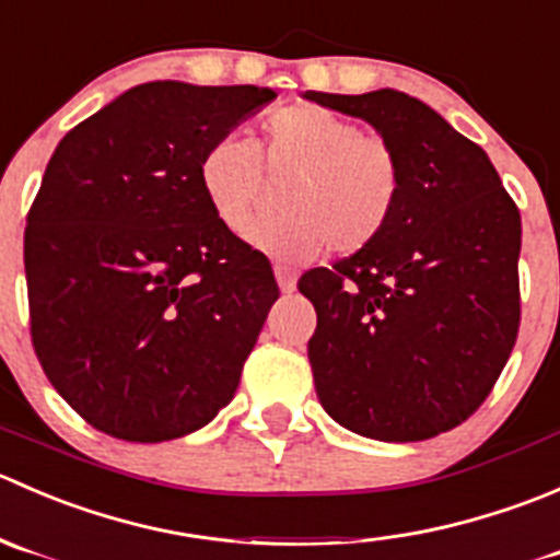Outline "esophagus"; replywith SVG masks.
Masks as SVG:
<instances>
[{
	"label": "esophagus",
	"mask_w": 560,
	"mask_h": 560,
	"mask_svg": "<svg viewBox=\"0 0 560 560\" xmlns=\"http://www.w3.org/2000/svg\"><path fill=\"white\" fill-rule=\"evenodd\" d=\"M275 278H278V285L282 293H291L293 288H296V275H293L288 267H280L278 264V267H275Z\"/></svg>",
	"instance_id": "34e87169"
}]
</instances>
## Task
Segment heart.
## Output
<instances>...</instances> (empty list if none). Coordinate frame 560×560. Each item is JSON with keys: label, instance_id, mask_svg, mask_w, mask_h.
Segmentation results:
<instances>
[{"label": "heart", "instance_id": "heart-1", "mask_svg": "<svg viewBox=\"0 0 560 560\" xmlns=\"http://www.w3.org/2000/svg\"><path fill=\"white\" fill-rule=\"evenodd\" d=\"M272 176H293L282 212L253 220L247 242L278 261H313L331 247L353 256L373 245L397 212L402 160L395 143L364 132L324 105L299 103L264 119L261 143L225 132L198 163V185L218 223L242 231Z\"/></svg>", "mask_w": 560, "mask_h": 560}]
</instances>
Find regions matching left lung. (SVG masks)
<instances>
[{
  "label": "left lung",
  "mask_w": 560,
  "mask_h": 560,
  "mask_svg": "<svg viewBox=\"0 0 560 560\" xmlns=\"http://www.w3.org/2000/svg\"><path fill=\"white\" fill-rule=\"evenodd\" d=\"M395 143L389 229L299 291L320 406L364 439L424 441L463 424L495 386L520 329V212L490 158L406 92H304Z\"/></svg>",
  "instance_id": "1"
}]
</instances>
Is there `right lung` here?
Masks as SVG:
<instances>
[{
	"label": "right lung",
	"instance_id": "add662e5",
	"mask_svg": "<svg viewBox=\"0 0 560 560\" xmlns=\"http://www.w3.org/2000/svg\"><path fill=\"white\" fill-rule=\"evenodd\" d=\"M275 97L152 81L54 149L24 231L32 346L100 433L182 439L234 397L280 288L264 253L218 223L198 163Z\"/></svg>",
	"mask_w": 560,
	"mask_h": 560
}]
</instances>
